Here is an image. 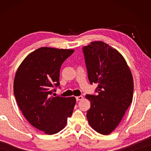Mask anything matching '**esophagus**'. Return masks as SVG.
I'll return each mask as SVG.
<instances>
[{"label":"esophagus","mask_w":151,"mask_h":151,"mask_svg":"<svg viewBox=\"0 0 151 151\" xmlns=\"http://www.w3.org/2000/svg\"><path fill=\"white\" fill-rule=\"evenodd\" d=\"M83 99V96H76V100L78 101H81L82 99Z\"/></svg>","instance_id":"34e87169"}]
</instances>
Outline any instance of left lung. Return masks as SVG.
Here are the masks:
<instances>
[{
	"label": "left lung",
	"instance_id": "left-lung-1",
	"mask_svg": "<svg viewBox=\"0 0 151 151\" xmlns=\"http://www.w3.org/2000/svg\"><path fill=\"white\" fill-rule=\"evenodd\" d=\"M83 51L90 83L98 84L96 95L85 96L91 101L86 118L94 131L109 134L132 101V75L122 55L106 43L92 42Z\"/></svg>",
	"mask_w": 151,
	"mask_h": 151
}]
</instances>
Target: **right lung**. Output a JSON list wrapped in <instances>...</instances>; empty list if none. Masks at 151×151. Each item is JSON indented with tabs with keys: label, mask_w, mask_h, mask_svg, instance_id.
<instances>
[{
	"label": "right lung",
	"mask_w": 151,
	"mask_h": 151,
	"mask_svg": "<svg viewBox=\"0 0 151 151\" xmlns=\"http://www.w3.org/2000/svg\"><path fill=\"white\" fill-rule=\"evenodd\" d=\"M74 51L39 48L30 53L17 70L13 88L18 106L27 121L45 134L60 131L73 114L75 97L51 95L60 85L61 65Z\"/></svg>",
	"instance_id": "add662e5"
}]
</instances>
